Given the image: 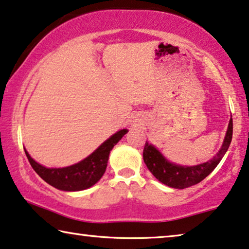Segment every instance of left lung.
Returning <instances> with one entry per match:
<instances>
[{
  "instance_id": "8db88e82",
  "label": "left lung",
  "mask_w": 249,
  "mask_h": 249,
  "mask_svg": "<svg viewBox=\"0 0 249 249\" xmlns=\"http://www.w3.org/2000/svg\"><path fill=\"white\" fill-rule=\"evenodd\" d=\"M232 137V118H231L228 125L227 133L222 144L221 148L218 152L216 157L211 159L210 161L202 164L195 166H181L170 163L151 144L145 143L143 150V159L147 169L151 173L160 181L171 188L184 189L191 185L201 182L206 177L216 169L218 163L227 152L229 145H231Z\"/></svg>"
}]
</instances>
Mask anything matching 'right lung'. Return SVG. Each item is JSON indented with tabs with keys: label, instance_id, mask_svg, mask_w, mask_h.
Listing matches in <instances>:
<instances>
[{
	"label": "right lung",
	"instance_id": "obj_1",
	"mask_svg": "<svg viewBox=\"0 0 249 249\" xmlns=\"http://www.w3.org/2000/svg\"><path fill=\"white\" fill-rule=\"evenodd\" d=\"M127 129H121L105 141L94 153L77 164L62 169H48L36 163L25 151L30 164L42 179L53 187L64 191H80L90 188L106 171L107 161L112 148L123 137Z\"/></svg>",
	"mask_w": 249,
	"mask_h": 249
}]
</instances>
